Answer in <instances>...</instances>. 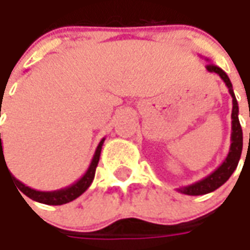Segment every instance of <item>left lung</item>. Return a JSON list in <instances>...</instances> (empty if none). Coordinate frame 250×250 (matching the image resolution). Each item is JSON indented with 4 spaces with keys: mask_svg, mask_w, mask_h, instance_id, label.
I'll use <instances>...</instances> for the list:
<instances>
[{
    "mask_svg": "<svg viewBox=\"0 0 250 250\" xmlns=\"http://www.w3.org/2000/svg\"><path fill=\"white\" fill-rule=\"evenodd\" d=\"M206 68L207 71L218 74L221 79L226 84V87L229 88V93L231 95V98H233V109H231V136H230V141L231 143H230V149L228 156H226V159L222 162V164L214 172H211L208 176L203 178L202 180H198L195 183H192V185L176 188L179 192L186 194V195H205V194L213 192L217 188H219L231 176V173L235 171L242 152V129L241 125H240V120H238V102L235 100L231 82H230L229 77L226 75V72L222 68H219L218 65H214L211 63H208L206 65Z\"/></svg>",
    "mask_w": 250,
    "mask_h": 250,
    "instance_id": "obj_1",
    "label": "left lung"
}]
</instances>
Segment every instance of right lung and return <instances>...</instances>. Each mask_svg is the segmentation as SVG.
<instances>
[{"label":"right lung","mask_w":250,"mask_h":250,"mask_svg":"<svg viewBox=\"0 0 250 250\" xmlns=\"http://www.w3.org/2000/svg\"><path fill=\"white\" fill-rule=\"evenodd\" d=\"M104 141L105 139H102L100 141V144L97 146L95 149V153H94L93 160L90 163L88 166L87 171L84 172L82 178L78 179L75 183H72L71 186L68 187H64V188H60V190H55V191H37L33 190L31 187H28L24 183H21L19 179H16L12 173L9 172L8 167V172L12 175L13 178V182L17 186V188L26 195L28 198H31L33 201L39 202V203H44V205H51V206H58V205H64V203H68V202L74 201L77 199L78 196H81L87 190L90 185L93 183L94 176H95V168L98 166V162H100V156H101V150H102V145H104ZM2 164L6 166L5 163V157H3V150H2V141H1V169H2ZM21 195V194H20Z\"/></svg>","instance_id":"add662e5"}]
</instances>
